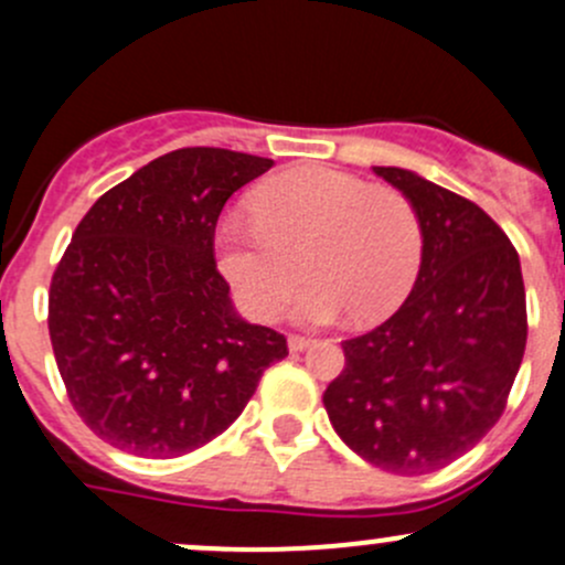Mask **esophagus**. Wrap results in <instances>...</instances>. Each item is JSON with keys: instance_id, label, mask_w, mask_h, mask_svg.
Listing matches in <instances>:
<instances>
[{"instance_id": "obj_1", "label": "esophagus", "mask_w": 565, "mask_h": 565, "mask_svg": "<svg viewBox=\"0 0 565 565\" xmlns=\"http://www.w3.org/2000/svg\"><path fill=\"white\" fill-rule=\"evenodd\" d=\"M289 350L292 352H303V350H309L311 344H315V339H306V335H289Z\"/></svg>"}]
</instances>
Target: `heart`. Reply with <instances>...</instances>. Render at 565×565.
Segmentation results:
<instances>
[{
  "label": "heart",
  "mask_w": 565,
  "mask_h": 565,
  "mask_svg": "<svg viewBox=\"0 0 565 565\" xmlns=\"http://www.w3.org/2000/svg\"><path fill=\"white\" fill-rule=\"evenodd\" d=\"M250 207L254 221L230 215L215 241L221 273L254 319L281 315L303 270L311 287L295 303L300 322H380L407 300L424 262V224L407 193L300 167L265 182Z\"/></svg>",
  "instance_id": "b5f03b06"
}]
</instances>
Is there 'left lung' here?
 I'll return each mask as SVG.
<instances>
[{
	"label": "left lung",
	"instance_id": "obj_1",
	"mask_svg": "<svg viewBox=\"0 0 565 565\" xmlns=\"http://www.w3.org/2000/svg\"><path fill=\"white\" fill-rule=\"evenodd\" d=\"M374 172L413 199L424 262L396 315L341 341L347 363L322 402L358 457L424 476L503 415L525 355V284L516 248L476 202L407 169Z\"/></svg>",
	"mask_w": 565,
	"mask_h": 565
}]
</instances>
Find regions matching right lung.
<instances>
[{"instance_id": "obj_1", "label": "right lung", "mask_w": 565, "mask_h": 565, "mask_svg": "<svg viewBox=\"0 0 565 565\" xmlns=\"http://www.w3.org/2000/svg\"><path fill=\"white\" fill-rule=\"evenodd\" d=\"M273 167L221 147L156 158L89 207L49 289V335L78 418L108 446L172 459L254 396L284 333L232 311L215 267L226 199Z\"/></svg>"}]
</instances>
